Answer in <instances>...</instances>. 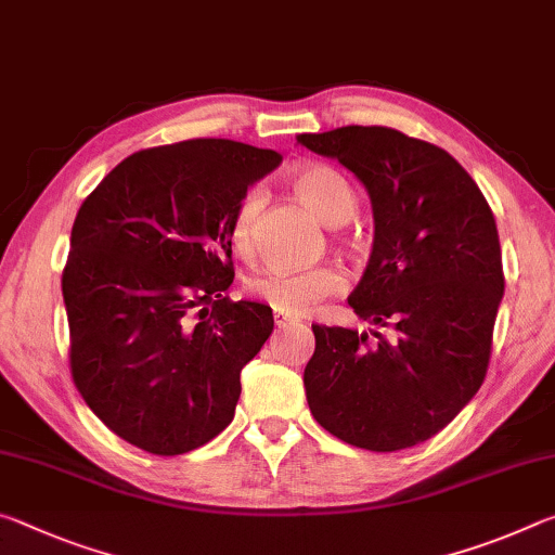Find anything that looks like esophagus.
Here are the masks:
<instances>
[{
  "label": "esophagus",
  "mask_w": 555,
  "mask_h": 555,
  "mask_svg": "<svg viewBox=\"0 0 555 555\" xmlns=\"http://www.w3.org/2000/svg\"><path fill=\"white\" fill-rule=\"evenodd\" d=\"M274 323H276V327H288V325H294L296 323V318H291V315H286V313H274Z\"/></svg>",
  "instance_id": "obj_1"
}]
</instances>
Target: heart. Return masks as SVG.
<instances>
[{
  "mask_svg": "<svg viewBox=\"0 0 555 555\" xmlns=\"http://www.w3.org/2000/svg\"><path fill=\"white\" fill-rule=\"evenodd\" d=\"M300 203L311 210L318 220L337 228L354 215L357 198L347 178L325 164L300 166L291 176ZM264 203V191L259 185L249 188L242 195L232 212L230 240L237 251H249L255 240L257 215ZM345 288V274L333 264H318L311 269H284L269 267L249 279V291L274 308L279 313L306 315L321 304L323 298Z\"/></svg>",
  "mask_w": 555,
  "mask_h": 555,
  "instance_id": "obj_1",
  "label": "heart"
}]
</instances>
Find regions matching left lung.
<instances>
[{
    "label": "left lung",
    "mask_w": 555,
    "mask_h": 555,
    "mask_svg": "<svg viewBox=\"0 0 555 555\" xmlns=\"http://www.w3.org/2000/svg\"><path fill=\"white\" fill-rule=\"evenodd\" d=\"M335 158L372 203L367 269L347 298L387 340L313 325L304 384L313 418L345 443L391 453L446 428L485 382L504 296L494 215L453 156L389 127L298 134Z\"/></svg>",
    "instance_id": "left-lung-1"
}]
</instances>
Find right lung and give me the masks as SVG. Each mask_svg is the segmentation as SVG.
<instances>
[{
  "label": "right lung",
  "instance_id": "1",
  "mask_svg": "<svg viewBox=\"0 0 555 555\" xmlns=\"http://www.w3.org/2000/svg\"><path fill=\"white\" fill-rule=\"evenodd\" d=\"M281 156L188 139L127 156L70 232L63 304L75 387L127 443L181 455L230 426L240 372L274 331L271 308L230 300L232 212Z\"/></svg>",
  "mask_w": 555,
  "mask_h": 555
}]
</instances>
